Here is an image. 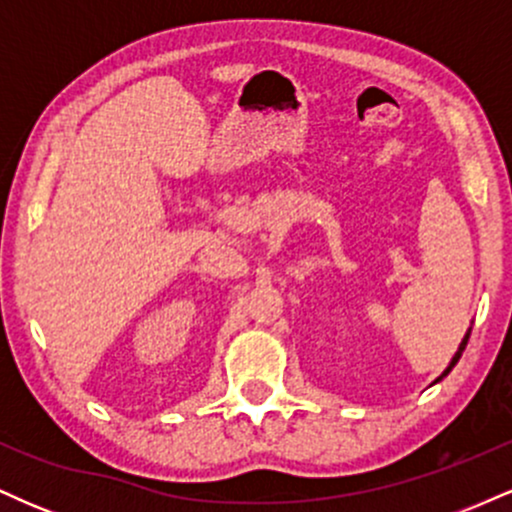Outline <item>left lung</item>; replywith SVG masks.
<instances>
[{"label": "left lung", "instance_id": "left-lung-1", "mask_svg": "<svg viewBox=\"0 0 512 512\" xmlns=\"http://www.w3.org/2000/svg\"><path fill=\"white\" fill-rule=\"evenodd\" d=\"M469 334H472V330H469V332H467V334H464V339H462V344H460V349H457V354H455V356H452V361H450V366H448V368H445V370H443V375H440V378H438V380H443V378H445V375H448V373H450V370H452V368H455V363H457V361H460V356H462V351H464V346H467V342H469ZM438 380H436V383H438Z\"/></svg>", "mask_w": 512, "mask_h": 512}]
</instances>
